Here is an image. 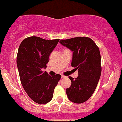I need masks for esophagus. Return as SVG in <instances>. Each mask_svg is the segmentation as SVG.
Returning <instances> with one entry per match:
<instances>
[{
	"mask_svg": "<svg viewBox=\"0 0 122 122\" xmlns=\"http://www.w3.org/2000/svg\"><path fill=\"white\" fill-rule=\"evenodd\" d=\"M61 78H67V77L65 76L62 75V76H61Z\"/></svg>",
	"mask_w": 122,
	"mask_h": 122,
	"instance_id": "esophagus-1",
	"label": "esophagus"
}]
</instances>
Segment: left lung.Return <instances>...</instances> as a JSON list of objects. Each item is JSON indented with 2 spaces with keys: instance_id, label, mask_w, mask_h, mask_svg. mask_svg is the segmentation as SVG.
I'll return each mask as SVG.
<instances>
[{
  "instance_id": "8db88e82",
  "label": "left lung",
  "mask_w": 122,
  "mask_h": 122,
  "mask_svg": "<svg viewBox=\"0 0 122 122\" xmlns=\"http://www.w3.org/2000/svg\"><path fill=\"white\" fill-rule=\"evenodd\" d=\"M61 44L73 52L71 66L78 70V76L73 78L71 86L66 90L70 101L81 104L86 101L94 92L100 78L102 67L99 47L86 37L61 39Z\"/></svg>"
}]
</instances>
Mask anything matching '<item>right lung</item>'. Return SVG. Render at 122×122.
Segmentation results:
<instances>
[{
	"mask_svg": "<svg viewBox=\"0 0 122 122\" xmlns=\"http://www.w3.org/2000/svg\"><path fill=\"white\" fill-rule=\"evenodd\" d=\"M59 41L29 37L22 41L18 51L17 65L21 85L32 100L40 104L51 101L61 78V75L50 76L42 70L47 67L50 55Z\"/></svg>",
	"mask_w": 122,
	"mask_h": 122,
	"instance_id": "right-lung-1",
	"label": "right lung"
}]
</instances>
